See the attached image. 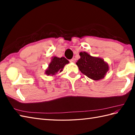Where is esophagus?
<instances>
[{
	"label": "esophagus",
	"instance_id": "obj_1",
	"mask_svg": "<svg viewBox=\"0 0 135 135\" xmlns=\"http://www.w3.org/2000/svg\"><path fill=\"white\" fill-rule=\"evenodd\" d=\"M70 62H74V60L73 59H71L69 60Z\"/></svg>",
	"mask_w": 135,
	"mask_h": 135
}]
</instances>
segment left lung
<instances>
[{
  "mask_svg": "<svg viewBox=\"0 0 135 135\" xmlns=\"http://www.w3.org/2000/svg\"><path fill=\"white\" fill-rule=\"evenodd\" d=\"M81 56L77 62L80 71L91 79H101L108 70V65L103 59L94 57L86 52H81Z\"/></svg>",
  "mask_w": 135,
  "mask_h": 135,
  "instance_id": "left-lung-1",
  "label": "left lung"
}]
</instances>
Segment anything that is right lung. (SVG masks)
I'll return each instance as SVG.
<instances>
[{"instance_id": "right-lung-1", "label": "right lung", "mask_w": 135, "mask_h": 135, "mask_svg": "<svg viewBox=\"0 0 135 135\" xmlns=\"http://www.w3.org/2000/svg\"><path fill=\"white\" fill-rule=\"evenodd\" d=\"M68 63L69 61L64 57H62L61 58L54 57L50 64L49 65L47 70L46 71V74L48 75H55L58 71L60 72L62 71V69L64 68V65Z\"/></svg>"}]
</instances>
